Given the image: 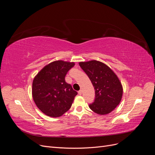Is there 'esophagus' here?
<instances>
[{
	"label": "esophagus",
	"instance_id": "obj_1",
	"mask_svg": "<svg viewBox=\"0 0 155 155\" xmlns=\"http://www.w3.org/2000/svg\"><path fill=\"white\" fill-rule=\"evenodd\" d=\"M82 93H83V92H82V91H81V90H80V91H78L79 95H81V94H82Z\"/></svg>",
	"mask_w": 155,
	"mask_h": 155
}]
</instances>
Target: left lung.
<instances>
[{
	"label": "left lung",
	"mask_w": 155,
	"mask_h": 155,
	"mask_svg": "<svg viewBox=\"0 0 155 155\" xmlns=\"http://www.w3.org/2000/svg\"><path fill=\"white\" fill-rule=\"evenodd\" d=\"M95 89V99L90 109L100 115L107 114L118 106L123 95L119 78L110 67L96 60L79 62Z\"/></svg>",
	"instance_id": "left-lung-1"
}]
</instances>
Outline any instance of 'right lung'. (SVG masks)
<instances>
[{"label":"right lung","mask_w":155,"mask_h":155,"mask_svg":"<svg viewBox=\"0 0 155 155\" xmlns=\"http://www.w3.org/2000/svg\"><path fill=\"white\" fill-rule=\"evenodd\" d=\"M74 65V62L55 61L46 65L34 78L32 97L45 114L57 118L70 109L78 92L64 78Z\"/></svg>","instance_id":"obj_1"}]
</instances>
